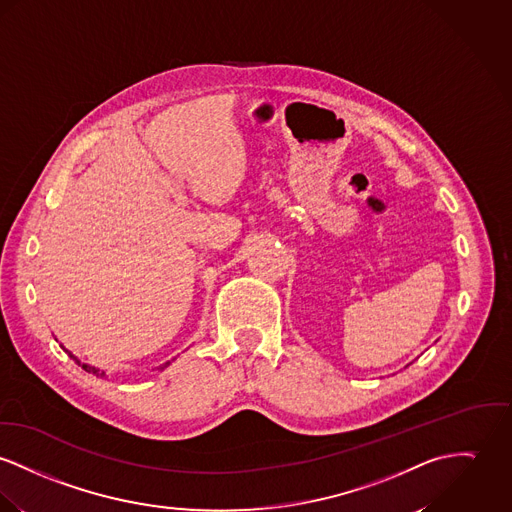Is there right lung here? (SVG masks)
Wrapping results in <instances>:
<instances>
[{"label":"right lung","mask_w":512,"mask_h":512,"mask_svg":"<svg viewBox=\"0 0 512 512\" xmlns=\"http://www.w3.org/2000/svg\"><path fill=\"white\" fill-rule=\"evenodd\" d=\"M62 349H64V347H62ZM64 351H66V353H68V356H70V358H72V360H74V362H76V364H78V366H81V368H83V370H85V372H89V374H93V376H97V378H107V374H105V370H99V368H95V366H91V364H87V362H81V360H79L78 356H76V354L70 353V351H68V349H64ZM169 364H171V362H165V364H163V366H159V370H163V368H167V366H169Z\"/></svg>","instance_id":"right-lung-1"}]
</instances>
